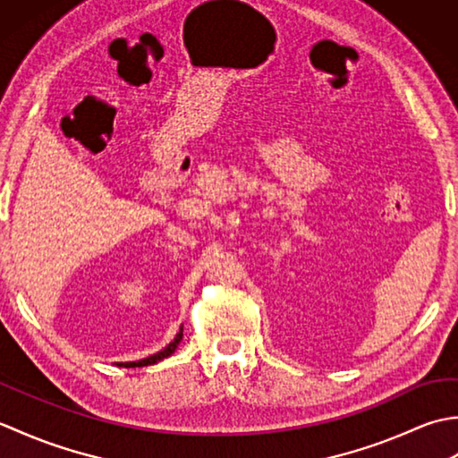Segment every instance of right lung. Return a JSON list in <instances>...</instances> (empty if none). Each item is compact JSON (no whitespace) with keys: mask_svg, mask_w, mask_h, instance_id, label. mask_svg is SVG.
Masks as SVG:
<instances>
[{"mask_svg":"<svg viewBox=\"0 0 458 458\" xmlns=\"http://www.w3.org/2000/svg\"><path fill=\"white\" fill-rule=\"evenodd\" d=\"M182 340V327H181V330L177 333V336H174V340L173 343L169 344V346H165L161 352H157V354H153V356H148V358H143V360H138V362H125V364H120V366H125V368H141V366H151V364H155V362H159V360H163V358H167V356H171L174 350H177V346H179V343Z\"/></svg>","mask_w":458,"mask_h":458,"instance_id":"right-lung-1","label":"right lung"}]
</instances>
